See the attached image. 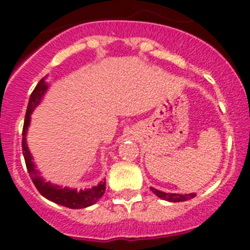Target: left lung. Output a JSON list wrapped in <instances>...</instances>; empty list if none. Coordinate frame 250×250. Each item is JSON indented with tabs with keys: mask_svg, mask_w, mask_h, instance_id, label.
Masks as SVG:
<instances>
[{
	"mask_svg": "<svg viewBox=\"0 0 250 250\" xmlns=\"http://www.w3.org/2000/svg\"><path fill=\"white\" fill-rule=\"evenodd\" d=\"M150 190L152 191V192L155 193L157 197L162 198V200H165V201H168V202H184V201L191 200V198H193L196 196L195 192L185 193V195H183V193L163 192V191L157 190V188H150Z\"/></svg>",
	"mask_w": 250,
	"mask_h": 250,
	"instance_id": "left-lung-1",
	"label": "left lung"
}]
</instances>
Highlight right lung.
Wrapping results in <instances>:
<instances>
[{
  "label": "right lung",
  "instance_id": "add662e5",
  "mask_svg": "<svg viewBox=\"0 0 250 250\" xmlns=\"http://www.w3.org/2000/svg\"><path fill=\"white\" fill-rule=\"evenodd\" d=\"M46 77L42 78L39 83H37L36 88L34 92L31 93L29 99V104H27L26 115H25L24 121V128H22V155H24L25 163H26L27 172L31 176L32 183L35 184L39 192L47 200L52 201V202L60 204V206L67 207L71 209H82L87 208V207L93 206L97 203L100 198L104 195L105 190H106V181L103 179L97 186H93L90 188H84V190H77V188H62L60 185H55L50 181H46L43 176H41V172L37 169V166L35 165L34 157H32L31 152L29 150V146L26 143V134L27 129L30 127V122H31V113L34 110L41 104L42 99H43L44 94L49 88V84L47 83Z\"/></svg>",
  "mask_w": 250,
  "mask_h": 250
}]
</instances>
